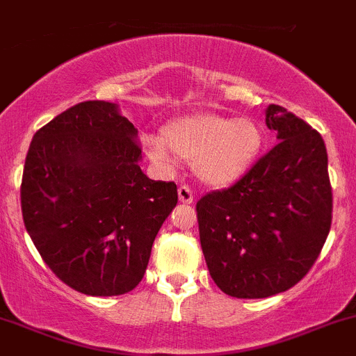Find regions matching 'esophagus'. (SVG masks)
Instances as JSON below:
<instances>
[{
  "instance_id": "1",
  "label": "esophagus",
  "mask_w": 356,
  "mask_h": 356,
  "mask_svg": "<svg viewBox=\"0 0 356 356\" xmlns=\"http://www.w3.org/2000/svg\"><path fill=\"white\" fill-rule=\"evenodd\" d=\"M179 201H181L182 204H191L193 203V191H191V188L189 186H181V188H179Z\"/></svg>"
}]
</instances>
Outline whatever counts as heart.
<instances>
[{
    "label": "heart",
    "mask_w": 356,
    "mask_h": 356,
    "mask_svg": "<svg viewBox=\"0 0 356 356\" xmlns=\"http://www.w3.org/2000/svg\"><path fill=\"white\" fill-rule=\"evenodd\" d=\"M263 143V128L252 118L228 119L211 112L174 119L163 128V136H143V148L152 162L165 170L175 167L177 156L193 162L197 177L215 188L245 175Z\"/></svg>",
    "instance_id": "1"
}]
</instances>
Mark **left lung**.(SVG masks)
I'll return each mask as SVG.
<instances>
[{
  "mask_svg": "<svg viewBox=\"0 0 356 356\" xmlns=\"http://www.w3.org/2000/svg\"><path fill=\"white\" fill-rule=\"evenodd\" d=\"M278 143L234 186L196 204L209 275L223 293L266 298L314 266L332 218L323 136L282 106L266 109Z\"/></svg>",
  "mask_w": 356,
  "mask_h": 356,
  "instance_id": "8db88e82",
  "label": "left lung"
}]
</instances>
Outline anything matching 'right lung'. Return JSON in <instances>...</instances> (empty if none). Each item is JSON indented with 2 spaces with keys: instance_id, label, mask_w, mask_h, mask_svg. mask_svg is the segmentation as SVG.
Returning <instances> with one entry per match:
<instances>
[{
  "instance_id": "1",
  "label": "right lung",
  "mask_w": 356,
  "mask_h": 356,
  "mask_svg": "<svg viewBox=\"0 0 356 356\" xmlns=\"http://www.w3.org/2000/svg\"><path fill=\"white\" fill-rule=\"evenodd\" d=\"M140 160L138 129L104 100L76 104L33 134L20 188L24 223L44 263L73 290L112 297L143 278L177 186L148 179Z\"/></svg>"
}]
</instances>
